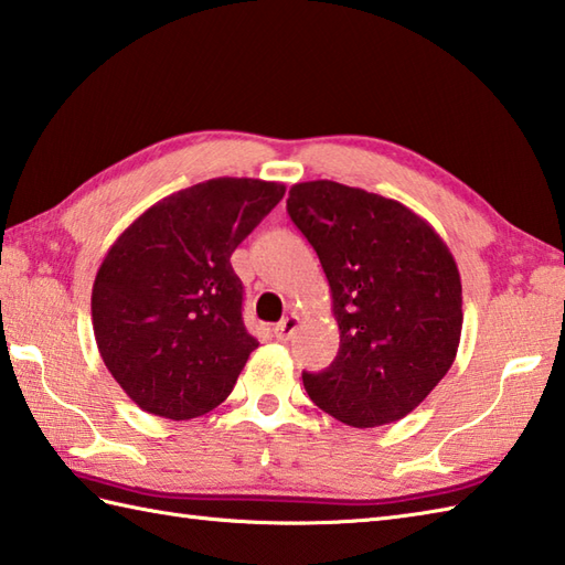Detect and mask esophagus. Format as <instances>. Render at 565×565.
Here are the masks:
<instances>
[{
  "mask_svg": "<svg viewBox=\"0 0 565 565\" xmlns=\"http://www.w3.org/2000/svg\"><path fill=\"white\" fill-rule=\"evenodd\" d=\"M297 326H299V317L290 315V317H285L282 321L273 326V333H275V338H278V341H290L292 333L297 331Z\"/></svg>",
  "mask_w": 565,
  "mask_h": 565,
  "instance_id": "obj_1",
  "label": "esophagus"
}]
</instances>
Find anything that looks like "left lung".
<instances>
[{
    "mask_svg": "<svg viewBox=\"0 0 565 565\" xmlns=\"http://www.w3.org/2000/svg\"><path fill=\"white\" fill-rule=\"evenodd\" d=\"M287 215L317 250L341 331L331 367L302 374L309 398L353 428L408 416L457 358L455 256L406 205L335 181L292 185Z\"/></svg>",
    "mask_w": 565,
    "mask_h": 565,
    "instance_id": "8db88e82",
    "label": "left lung"
}]
</instances>
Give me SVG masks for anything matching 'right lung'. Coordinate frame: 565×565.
I'll return each instance as SVG.
<instances>
[{"mask_svg":"<svg viewBox=\"0 0 565 565\" xmlns=\"http://www.w3.org/2000/svg\"><path fill=\"white\" fill-rule=\"evenodd\" d=\"M282 195L275 181L210 179L159 200L108 248L92 290L94 335L142 411L191 420L232 394L258 341L230 258Z\"/></svg>","mask_w":565,"mask_h":565,"instance_id":"1","label":"right lung"}]
</instances>
